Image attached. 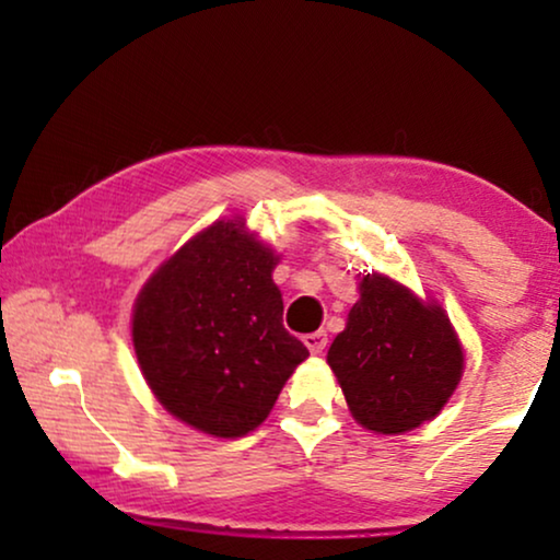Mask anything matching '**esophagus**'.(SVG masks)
<instances>
[{"instance_id":"1","label":"esophagus","mask_w":560,"mask_h":560,"mask_svg":"<svg viewBox=\"0 0 560 560\" xmlns=\"http://www.w3.org/2000/svg\"><path fill=\"white\" fill-rule=\"evenodd\" d=\"M303 343L308 347L311 354H320L328 347V336L326 331H313V334H305L303 336Z\"/></svg>"}]
</instances>
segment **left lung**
<instances>
[{
  "mask_svg": "<svg viewBox=\"0 0 560 560\" xmlns=\"http://www.w3.org/2000/svg\"><path fill=\"white\" fill-rule=\"evenodd\" d=\"M326 362L357 423L395 435L439 416L462 380L464 351L439 303L372 272Z\"/></svg>",
  "mask_w": 560,
  "mask_h": 560,
  "instance_id": "left-lung-1",
  "label": "left lung"
}]
</instances>
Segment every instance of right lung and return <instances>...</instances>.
<instances>
[{
  "instance_id": "add662e5",
  "label": "right lung",
  "mask_w": 560,
  "mask_h": 560,
  "mask_svg": "<svg viewBox=\"0 0 560 560\" xmlns=\"http://www.w3.org/2000/svg\"><path fill=\"white\" fill-rule=\"evenodd\" d=\"M278 259L242 219L213 221L137 295L140 370L158 402L196 431L217 439L255 431L308 357L282 326Z\"/></svg>"
}]
</instances>
